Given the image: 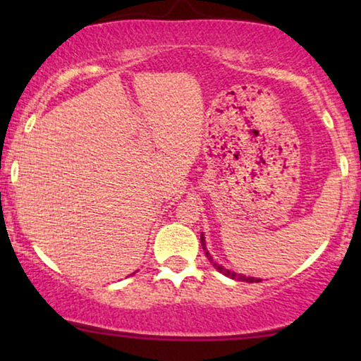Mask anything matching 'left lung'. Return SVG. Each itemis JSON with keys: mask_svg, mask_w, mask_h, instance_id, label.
I'll use <instances>...</instances> for the list:
<instances>
[{"mask_svg": "<svg viewBox=\"0 0 361 361\" xmlns=\"http://www.w3.org/2000/svg\"><path fill=\"white\" fill-rule=\"evenodd\" d=\"M200 243H202V248H204V251H205V256L207 258L210 259V263L214 264V268L216 269V271H220L221 274H225V276H228V278H231V279H235V281H246V283H259L261 279H256V278H250V276H243V274H238V273H235V271H230V269H226V268H224V266L221 264H219V263H215L214 261V258H212L210 256V253H209V250H207V246H205V238H204V235L200 236Z\"/></svg>", "mask_w": 361, "mask_h": 361, "instance_id": "1", "label": "left lung"}]
</instances>
